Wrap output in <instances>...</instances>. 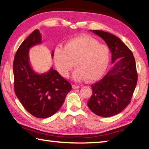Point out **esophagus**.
<instances>
[{"mask_svg":"<svg viewBox=\"0 0 149 149\" xmlns=\"http://www.w3.org/2000/svg\"><path fill=\"white\" fill-rule=\"evenodd\" d=\"M80 87V86H79V85H74V84H73L72 85V88L74 89H78V88H79Z\"/></svg>","mask_w":149,"mask_h":149,"instance_id":"34e87169","label":"esophagus"}]
</instances>
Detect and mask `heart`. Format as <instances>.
Here are the masks:
<instances>
[{"mask_svg": "<svg viewBox=\"0 0 149 149\" xmlns=\"http://www.w3.org/2000/svg\"><path fill=\"white\" fill-rule=\"evenodd\" d=\"M110 60L109 47L88 35H79L68 41L62 47L58 45L53 52V61L59 74L68 77L75 66L72 78L76 81H95L107 70Z\"/></svg>", "mask_w": 149, "mask_h": 149, "instance_id": "b5f03b06", "label": "heart"}]
</instances>
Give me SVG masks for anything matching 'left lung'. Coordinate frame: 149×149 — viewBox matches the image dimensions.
I'll list each match as a JSON object with an SVG mask.
<instances>
[{
  "label": "left lung",
  "instance_id": "1",
  "mask_svg": "<svg viewBox=\"0 0 149 149\" xmlns=\"http://www.w3.org/2000/svg\"><path fill=\"white\" fill-rule=\"evenodd\" d=\"M105 41L112 53L114 66L99 81L91 85L88 107L102 117L113 116L130 104L137 82L135 58L131 50L115 35L91 30Z\"/></svg>",
  "mask_w": 149,
  "mask_h": 149
}]
</instances>
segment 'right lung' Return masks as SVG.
I'll use <instances>...</instances> for the list:
<instances>
[{
    "instance_id": "right-lung-1",
    "label": "right lung",
    "mask_w": 149,
    "mask_h": 149,
    "mask_svg": "<svg viewBox=\"0 0 149 149\" xmlns=\"http://www.w3.org/2000/svg\"><path fill=\"white\" fill-rule=\"evenodd\" d=\"M41 43V35L39 29H35L17 49L13 72L15 93L25 109L35 117L46 118L62 107L65 96L72 90V85L52 68L43 74H37L32 68L29 49Z\"/></svg>"
}]
</instances>
